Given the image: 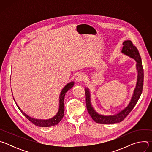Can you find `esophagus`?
Instances as JSON below:
<instances>
[{"mask_svg":"<svg viewBox=\"0 0 152 152\" xmlns=\"http://www.w3.org/2000/svg\"><path fill=\"white\" fill-rule=\"evenodd\" d=\"M84 79L83 75L82 73H77L76 75V81L77 82H81Z\"/></svg>","mask_w":152,"mask_h":152,"instance_id":"obj_1","label":"esophagus"}]
</instances>
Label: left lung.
<instances>
[{
	"label": "left lung",
	"instance_id": "left-lung-1",
	"mask_svg": "<svg viewBox=\"0 0 152 152\" xmlns=\"http://www.w3.org/2000/svg\"><path fill=\"white\" fill-rule=\"evenodd\" d=\"M123 47L121 52L123 54L129 56L130 58L134 59L137 62L136 68L138 72V76L136 87L134 90L131 102H129L128 105L124 109L118 112L117 114L113 115H103L101 114H99L94 110L91 103L90 90L88 88H85V92L86 96V108H87V111L92 119L97 123L114 124L117 123H120L123 121L133 110V108L136 105L142 93L144 82V70L142 68L141 58L139 52L137 48L135 46H134L131 41H124L123 42Z\"/></svg>",
	"mask_w": 152,
	"mask_h": 152
}]
</instances>
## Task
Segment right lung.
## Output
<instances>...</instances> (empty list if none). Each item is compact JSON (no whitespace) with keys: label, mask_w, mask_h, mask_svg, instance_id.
Instances as JSON below:
<instances>
[{"label":"right lung","mask_w":152,"mask_h":152,"mask_svg":"<svg viewBox=\"0 0 152 152\" xmlns=\"http://www.w3.org/2000/svg\"><path fill=\"white\" fill-rule=\"evenodd\" d=\"M75 82H71L70 83H68L66 86H64L63 89L62 90L60 96H59V110L57 113V114L52 118L48 120H39V119H35L34 118H32L28 115L26 114H25L22 110H21L20 107L17 104V106L19 109V110L21 111V113L23 114V115L26 117L31 122H32L33 124L36 125L38 127H51L55 125L58 124L59 121L62 119L64 117V97L65 95H66V93L68 91V90H70L74 85ZM15 101V100H14Z\"/></svg>","instance_id":"right-lung-1"}]
</instances>
